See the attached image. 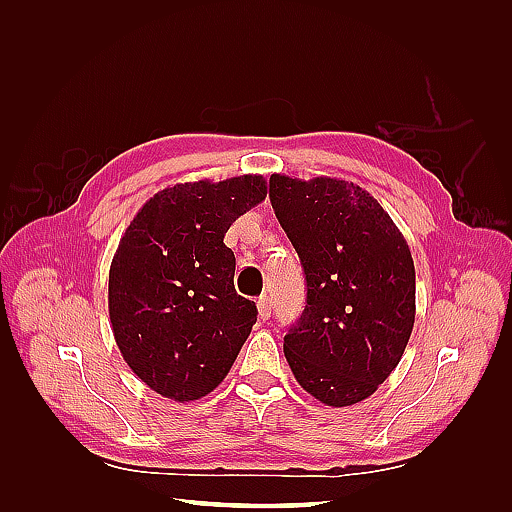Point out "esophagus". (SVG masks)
Returning a JSON list of instances; mask_svg holds the SVG:
<instances>
[{
	"label": "esophagus",
	"instance_id": "esophagus-1",
	"mask_svg": "<svg viewBox=\"0 0 512 512\" xmlns=\"http://www.w3.org/2000/svg\"><path fill=\"white\" fill-rule=\"evenodd\" d=\"M256 305H258L260 320H269L271 318V297H267V294H262Z\"/></svg>",
	"mask_w": 512,
	"mask_h": 512
}]
</instances>
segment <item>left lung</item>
Instances as JSON below:
<instances>
[{
  "instance_id": "1",
  "label": "left lung",
  "mask_w": 512,
  "mask_h": 512,
  "mask_svg": "<svg viewBox=\"0 0 512 512\" xmlns=\"http://www.w3.org/2000/svg\"><path fill=\"white\" fill-rule=\"evenodd\" d=\"M269 198L307 282L303 316L284 337L286 361L320 404H359L391 376L414 327L408 241L352 181L275 173Z\"/></svg>"
}]
</instances>
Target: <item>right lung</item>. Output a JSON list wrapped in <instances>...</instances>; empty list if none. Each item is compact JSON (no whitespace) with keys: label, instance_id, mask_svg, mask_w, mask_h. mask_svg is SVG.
<instances>
[{"label":"right lung","instance_id":"right-lung-1","mask_svg":"<svg viewBox=\"0 0 512 512\" xmlns=\"http://www.w3.org/2000/svg\"><path fill=\"white\" fill-rule=\"evenodd\" d=\"M267 198L262 175L164 188L138 209L108 271V316L123 361L179 404L209 395L256 322L235 290L224 235Z\"/></svg>","mask_w":512,"mask_h":512}]
</instances>
